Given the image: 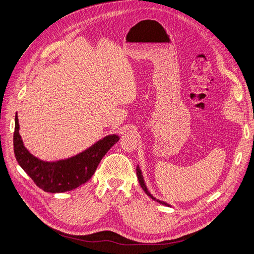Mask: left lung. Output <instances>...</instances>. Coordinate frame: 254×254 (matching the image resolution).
<instances>
[{
  "label": "left lung",
  "mask_w": 254,
  "mask_h": 254,
  "mask_svg": "<svg viewBox=\"0 0 254 254\" xmlns=\"http://www.w3.org/2000/svg\"><path fill=\"white\" fill-rule=\"evenodd\" d=\"M136 175H137V179H138V182H139V185H140V187L142 188V190L147 193V195H149L152 199H154V200H156V201H158V202H160L161 204H164V206H167V207H172L170 203H167V202H165V201H162V200H159V199H157V198H155L151 193L149 192V190H148V188H147V186H146V183H144V180H143V177H142V173H141V171H140V167L137 165L136 166Z\"/></svg>",
  "instance_id": "left-lung-1"
}]
</instances>
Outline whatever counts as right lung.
Segmentation results:
<instances>
[{"mask_svg":"<svg viewBox=\"0 0 254 254\" xmlns=\"http://www.w3.org/2000/svg\"><path fill=\"white\" fill-rule=\"evenodd\" d=\"M119 139L120 137L117 134L107 135L87 150L70 158L53 162L43 161L32 155L23 146L19 134L18 118L17 115L15 116L13 135L15 158L34 183L45 192H66L88 182L103 156Z\"/></svg>","mask_w":254,"mask_h":254,"instance_id":"right-lung-1","label":"right lung"}]
</instances>
